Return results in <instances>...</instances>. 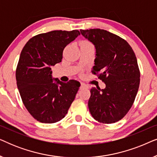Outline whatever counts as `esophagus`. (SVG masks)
I'll use <instances>...</instances> for the list:
<instances>
[{
    "instance_id": "34e87169",
    "label": "esophagus",
    "mask_w": 157,
    "mask_h": 157,
    "mask_svg": "<svg viewBox=\"0 0 157 157\" xmlns=\"http://www.w3.org/2000/svg\"><path fill=\"white\" fill-rule=\"evenodd\" d=\"M84 88H87V85L85 84L84 83H81L80 89H84Z\"/></svg>"
}]
</instances>
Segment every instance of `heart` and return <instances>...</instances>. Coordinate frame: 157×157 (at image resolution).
<instances>
[{"instance_id": "1", "label": "heart", "mask_w": 157, "mask_h": 157, "mask_svg": "<svg viewBox=\"0 0 157 157\" xmlns=\"http://www.w3.org/2000/svg\"><path fill=\"white\" fill-rule=\"evenodd\" d=\"M82 45H91V44L88 41H83V42H81V46H82Z\"/></svg>"}]
</instances>
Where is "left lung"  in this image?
Wrapping results in <instances>:
<instances>
[{
  "mask_svg": "<svg viewBox=\"0 0 157 157\" xmlns=\"http://www.w3.org/2000/svg\"><path fill=\"white\" fill-rule=\"evenodd\" d=\"M80 31L96 48L91 71L98 74L106 84L104 89L93 87L90 91V113L100 123H115L129 111L138 92L140 72L136 57L125 40L106 30Z\"/></svg>",
  "mask_w": 157,
  "mask_h": 157,
  "instance_id": "1",
  "label": "left lung"
}]
</instances>
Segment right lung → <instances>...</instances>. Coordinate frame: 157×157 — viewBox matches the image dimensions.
<instances>
[{"label": "right lung", "mask_w": 157, "mask_h": 157, "mask_svg": "<svg viewBox=\"0 0 157 157\" xmlns=\"http://www.w3.org/2000/svg\"><path fill=\"white\" fill-rule=\"evenodd\" d=\"M80 35L77 30L53 31L31 38L23 47L16 77L23 103L37 121L52 124L66 115L80 87L52 77L51 66L61 62L63 51Z\"/></svg>", "instance_id": "add662e5"}]
</instances>
